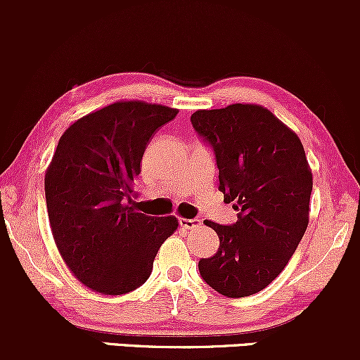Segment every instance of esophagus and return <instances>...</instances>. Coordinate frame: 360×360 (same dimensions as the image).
I'll list each match as a JSON object with an SVG mask.
<instances>
[{
  "label": "esophagus",
  "instance_id": "1",
  "mask_svg": "<svg viewBox=\"0 0 360 360\" xmlns=\"http://www.w3.org/2000/svg\"><path fill=\"white\" fill-rule=\"evenodd\" d=\"M179 223L184 230H198L203 225L201 220H196V218H179Z\"/></svg>",
  "mask_w": 360,
  "mask_h": 360
}]
</instances>
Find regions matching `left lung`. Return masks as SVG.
<instances>
[{
    "mask_svg": "<svg viewBox=\"0 0 360 360\" xmlns=\"http://www.w3.org/2000/svg\"><path fill=\"white\" fill-rule=\"evenodd\" d=\"M193 128L213 148L220 191L238 220L212 226L220 238L213 257L201 259V278L229 298L269 286L307 232L311 169L298 135L260 105L235 103L198 110Z\"/></svg>",
    "mask_w": 360,
    "mask_h": 360,
    "instance_id": "8db88e82",
    "label": "left lung"
}]
</instances>
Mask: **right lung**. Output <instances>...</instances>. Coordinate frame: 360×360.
I'll use <instances>...</instances> for the list:
<instances>
[{
    "label": "right lung",
    "instance_id": "1",
    "mask_svg": "<svg viewBox=\"0 0 360 360\" xmlns=\"http://www.w3.org/2000/svg\"><path fill=\"white\" fill-rule=\"evenodd\" d=\"M177 115L146 101H117L74 122L45 172L53 240L84 286L125 295L148 279L176 217H148L131 206L135 177L152 135Z\"/></svg>",
    "mask_w": 360,
    "mask_h": 360
}]
</instances>
